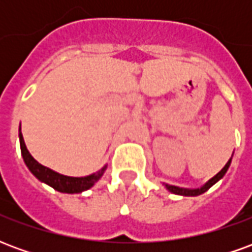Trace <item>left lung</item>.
<instances>
[{
    "label": "left lung",
    "mask_w": 252,
    "mask_h": 252,
    "mask_svg": "<svg viewBox=\"0 0 252 252\" xmlns=\"http://www.w3.org/2000/svg\"><path fill=\"white\" fill-rule=\"evenodd\" d=\"M231 160H232V158L229 159L227 162V164L224 166L221 169V171H219L213 178H211V180L206 182L205 185H202L201 188H197V189H185V188H178V186H173V185H167L166 184V189L169 190V191H171V193H174V194H180V195H200L202 194V193H205L206 190L209 189V188H212V186L215 185L216 182H219V181L221 180L222 177L225 175V173H227L228 167H229V164H231Z\"/></svg>",
    "instance_id": "obj_1"
}]
</instances>
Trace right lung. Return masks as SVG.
<instances>
[{"label":"right lung","mask_w":252,"mask_h":252,"mask_svg":"<svg viewBox=\"0 0 252 252\" xmlns=\"http://www.w3.org/2000/svg\"><path fill=\"white\" fill-rule=\"evenodd\" d=\"M19 137L21 155H23V159H24L25 164L30 169L31 173L35 175L37 180L44 182L47 185H50L51 188L58 190V191H61V193H70V194H72V193H82L85 190L90 189L102 177L105 169H106V166H104L97 173H93V174L88 175V177H67V175L59 174L57 171H54V170L48 169L46 166L39 163L31 155L30 151L27 150L24 137H23L21 132L19 133Z\"/></svg>","instance_id":"right-lung-1"}]
</instances>
